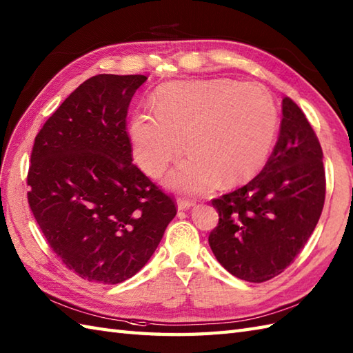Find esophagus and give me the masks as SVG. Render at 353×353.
Masks as SVG:
<instances>
[{"mask_svg":"<svg viewBox=\"0 0 353 353\" xmlns=\"http://www.w3.org/2000/svg\"><path fill=\"white\" fill-rule=\"evenodd\" d=\"M192 206H194V201L183 200V199L177 200V209H179V210H188V209H191Z\"/></svg>","mask_w":353,"mask_h":353,"instance_id":"esophagus-1","label":"esophagus"}]
</instances>
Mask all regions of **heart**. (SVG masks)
Segmentation results:
<instances>
[{
    "instance_id": "1",
    "label": "heart",
    "mask_w": 353,
    "mask_h": 353,
    "mask_svg": "<svg viewBox=\"0 0 353 353\" xmlns=\"http://www.w3.org/2000/svg\"><path fill=\"white\" fill-rule=\"evenodd\" d=\"M153 110L130 123L134 158L158 177L185 145L190 154L168 174L167 185L188 194L208 191L216 180L234 185L252 177L266 162L276 132L274 99L257 83L165 84L154 94Z\"/></svg>"
}]
</instances>
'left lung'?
Wrapping results in <instances>:
<instances>
[{
	"label": "left lung",
	"instance_id": "1",
	"mask_svg": "<svg viewBox=\"0 0 353 353\" xmlns=\"http://www.w3.org/2000/svg\"><path fill=\"white\" fill-rule=\"evenodd\" d=\"M322 159L304 112L284 97L280 135L263 170L212 201L219 223L209 245L228 272L263 283L280 275L305 247L325 203Z\"/></svg>",
	"mask_w": 353,
	"mask_h": 353
}]
</instances>
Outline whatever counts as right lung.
<instances>
[{
    "label": "right lung",
    "instance_id": "right-lung-1",
    "mask_svg": "<svg viewBox=\"0 0 353 353\" xmlns=\"http://www.w3.org/2000/svg\"><path fill=\"white\" fill-rule=\"evenodd\" d=\"M144 75H96L36 137L28 171L32 215L63 263L81 278L119 284L157 251L174 201L132 163L130 99Z\"/></svg>",
    "mask_w": 353,
    "mask_h": 353
}]
</instances>
